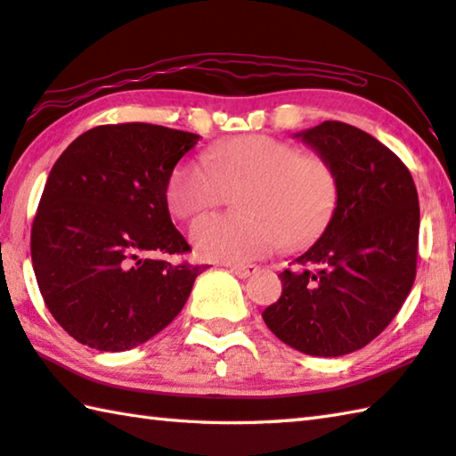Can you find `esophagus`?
Listing matches in <instances>:
<instances>
[{
	"label": "esophagus",
	"instance_id": "34e87169",
	"mask_svg": "<svg viewBox=\"0 0 456 456\" xmlns=\"http://www.w3.org/2000/svg\"><path fill=\"white\" fill-rule=\"evenodd\" d=\"M227 267L231 273H235V275L241 279L251 277L253 273H256V265H227Z\"/></svg>",
	"mask_w": 456,
	"mask_h": 456
}]
</instances>
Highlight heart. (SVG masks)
Segmentation results:
<instances>
[{
  "label": "heart",
  "instance_id": "obj_1",
  "mask_svg": "<svg viewBox=\"0 0 456 456\" xmlns=\"http://www.w3.org/2000/svg\"><path fill=\"white\" fill-rule=\"evenodd\" d=\"M243 215H205L189 239L201 259L247 263L313 243L338 203V177L327 157L269 135L215 143L205 157H189L173 171L167 203L179 219L195 217L239 191Z\"/></svg>",
  "mask_w": 456,
  "mask_h": 456
}]
</instances>
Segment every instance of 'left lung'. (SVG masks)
I'll return each instance as SVG.
<instances>
[{
	"mask_svg": "<svg viewBox=\"0 0 456 456\" xmlns=\"http://www.w3.org/2000/svg\"><path fill=\"white\" fill-rule=\"evenodd\" d=\"M295 137L333 163L338 203L319 241L279 273L283 293L263 321L297 351L341 357L383 333L411 293L419 195L407 165L349 123L322 121Z\"/></svg>",
	"mask_w": 456,
	"mask_h": 456,
	"instance_id": "left-lung-1",
	"label": "left lung"
}]
</instances>
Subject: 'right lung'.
Here are the masks:
<instances>
[{"mask_svg": "<svg viewBox=\"0 0 456 456\" xmlns=\"http://www.w3.org/2000/svg\"><path fill=\"white\" fill-rule=\"evenodd\" d=\"M200 139L151 123L99 126L49 171L31 263L49 313L81 345L118 353L149 341L209 267L153 256L191 251L171 223L167 185Z\"/></svg>", "mask_w": 456, "mask_h": 456, "instance_id": "right-lung-1", "label": "right lung"}]
</instances>
